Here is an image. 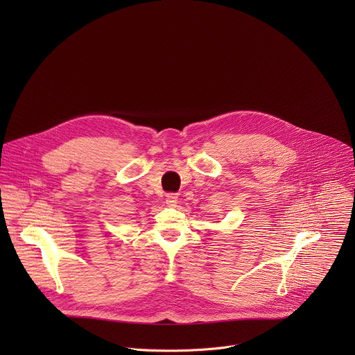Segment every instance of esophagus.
I'll return each instance as SVG.
<instances>
[{
    "instance_id": "1",
    "label": "esophagus",
    "mask_w": 355,
    "mask_h": 355,
    "mask_svg": "<svg viewBox=\"0 0 355 355\" xmlns=\"http://www.w3.org/2000/svg\"><path fill=\"white\" fill-rule=\"evenodd\" d=\"M166 202L168 207H175V204L178 202V195L177 193H168L166 198Z\"/></svg>"
}]
</instances>
